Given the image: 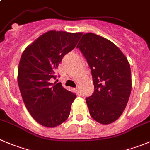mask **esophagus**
<instances>
[{
  "label": "esophagus",
  "instance_id": "34e87169",
  "mask_svg": "<svg viewBox=\"0 0 150 150\" xmlns=\"http://www.w3.org/2000/svg\"><path fill=\"white\" fill-rule=\"evenodd\" d=\"M75 91H76L77 94H78V96H81V89H80L79 87H77V88H75Z\"/></svg>",
  "mask_w": 150,
  "mask_h": 150
}]
</instances>
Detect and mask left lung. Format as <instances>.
<instances>
[{"label": "left lung", "mask_w": 150, "mask_h": 150, "mask_svg": "<svg viewBox=\"0 0 150 150\" xmlns=\"http://www.w3.org/2000/svg\"><path fill=\"white\" fill-rule=\"evenodd\" d=\"M77 47L86 59L94 83V93L86 98L90 115L100 124L114 122L131 92L130 64L116 45L93 33L83 35Z\"/></svg>", "instance_id": "8db88e82"}]
</instances>
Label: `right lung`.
<instances>
[{
	"label": "right lung",
	"instance_id": "add662e5",
	"mask_svg": "<svg viewBox=\"0 0 150 150\" xmlns=\"http://www.w3.org/2000/svg\"><path fill=\"white\" fill-rule=\"evenodd\" d=\"M82 33L50 30L28 46L21 56L17 82L26 108L38 123L54 127L69 117L76 94L65 89L55 72L64 56L77 45Z\"/></svg>",
	"mask_w": 150,
	"mask_h": 150
}]
</instances>
